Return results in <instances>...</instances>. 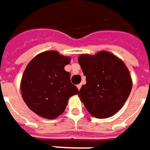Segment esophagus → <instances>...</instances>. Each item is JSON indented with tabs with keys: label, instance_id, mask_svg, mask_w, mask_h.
Returning <instances> with one entry per match:
<instances>
[{
	"label": "esophagus",
	"instance_id": "obj_1",
	"mask_svg": "<svg viewBox=\"0 0 150 150\" xmlns=\"http://www.w3.org/2000/svg\"><path fill=\"white\" fill-rule=\"evenodd\" d=\"M81 86H82V84H81V83H79V84H78V85H77V88H78V89H79V90H80Z\"/></svg>",
	"mask_w": 150,
	"mask_h": 150
}]
</instances>
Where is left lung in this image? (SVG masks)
Returning a JSON list of instances; mask_svg holds the SVG:
<instances>
[{"label": "left lung", "instance_id": "1", "mask_svg": "<svg viewBox=\"0 0 150 150\" xmlns=\"http://www.w3.org/2000/svg\"><path fill=\"white\" fill-rule=\"evenodd\" d=\"M78 62L86 76L79 97L87 111L100 119L113 116L125 104L132 88V79L125 63L107 51L82 54Z\"/></svg>", "mask_w": 150, "mask_h": 150}]
</instances>
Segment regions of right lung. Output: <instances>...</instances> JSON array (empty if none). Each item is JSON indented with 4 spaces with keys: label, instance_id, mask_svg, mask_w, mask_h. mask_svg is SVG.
I'll return each mask as SVG.
<instances>
[{
    "label": "right lung",
    "instance_id": "add662e5",
    "mask_svg": "<svg viewBox=\"0 0 150 150\" xmlns=\"http://www.w3.org/2000/svg\"><path fill=\"white\" fill-rule=\"evenodd\" d=\"M71 57L57 51L38 54L29 62L20 82L24 103L33 112L46 119H55L63 113L68 100L78 94L65 67Z\"/></svg>",
    "mask_w": 150,
    "mask_h": 150
}]
</instances>
